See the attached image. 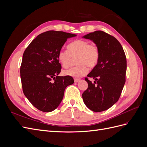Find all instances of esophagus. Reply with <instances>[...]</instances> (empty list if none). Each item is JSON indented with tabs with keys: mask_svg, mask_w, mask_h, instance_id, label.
<instances>
[{
	"mask_svg": "<svg viewBox=\"0 0 147 147\" xmlns=\"http://www.w3.org/2000/svg\"><path fill=\"white\" fill-rule=\"evenodd\" d=\"M78 82H80V80L79 79H76V78L74 79V82L75 83H78Z\"/></svg>",
	"mask_w": 147,
	"mask_h": 147,
	"instance_id": "1",
	"label": "esophagus"
}]
</instances>
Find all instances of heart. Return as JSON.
Segmentation results:
<instances>
[{
	"label": "heart",
	"mask_w": 147,
	"mask_h": 147,
	"mask_svg": "<svg viewBox=\"0 0 147 147\" xmlns=\"http://www.w3.org/2000/svg\"><path fill=\"white\" fill-rule=\"evenodd\" d=\"M67 50H61L57 54V59L61 65L64 68H68L72 58L76 57V63L79 65L64 70L63 74L67 76L80 78L88 72L86 65L92 68L98 63L99 51L94 43H90L85 40H77L69 44Z\"/></svg>",
	"instance_id": "b5f03b06"
}]
</instances>
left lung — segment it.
Listing matches in <instances>:
<instances>
[{
	"label": "left lung",
	"mask_w": 147,
	"mask_h": 147,
	"mask_svg": "<svg viewBox=\"0 0 147 147\" xmlns=\"http://www.w3.org/2000/svg\"><path fill=\"white\" fill-rule=\"evenodd\" d=\"M98 47V63L85 78L87 90L82 94L84 104L95 112L109 109L118 100L126 81V57L118 40L104 31L96 30L84 35Z\"/></svg>",
	"instance_id": "8db88e82"
}]
</instances>
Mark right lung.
I'll return each instance as SVG.
<instances>
[{
    "instance_id": "obj_1",
    "label": "right lung",
    "mask_w": 147,
    "mask_h": 147,
    "mask_svg": "<svg viewBox=\"0 0 147 147\" xmlns=\"http://www.w3.org/2000/svg\"><path fill=\"white\" fill-rule=\"evenodd\" d=\"M76 35L47 31L33 40L24 51L20 67L22 87L25 96L38 110H55L63 99L66 87L74 83L72 77L58 75L61 65L57 54L67 40Z\"/></svg>"
}]
</instances>
